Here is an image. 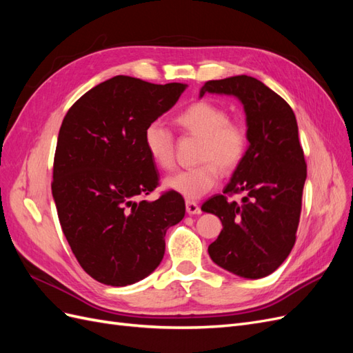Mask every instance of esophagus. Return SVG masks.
Instances as JSON below:
<instances>
[{
	"mask_svg": "<svg viewBox=\"0 0 353 353\" xmlns=\"http://www.w3.org/2000/svg\"><path fill=\"white\" fill-rule=\"evenodd\" d=\"M185 209H187V213H188V215H200V213H201V209H200V206L197 205L196 201H190V200H187V203H185Z\"/></svg>",
	"mask_w": 353,
	"mask_h": 353,
	"instance_id": "esophagus-1",
	"label": "esophagus"
}]
</instances>
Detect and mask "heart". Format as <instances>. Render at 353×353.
<instances>
[{
	"label": "heart",
	"instance_id": "1",
	"mask_svg": "<svg viewBox=\"0 0 353 353\" xmlns=\"http://www.w3.org/2000/svg\"><path fill=\"white\" fill-rule=\"evenodd\" d=\"M176 125L185 134L200 138L197 160L200 165L165 178L166 190L197 200L215 187L223 172L236 169L248 150V134L239 122L228 121V113L210 101H196L175 116ZM145 152L152 162L163 170L175 165L174 135L160 122L153 121L143 134Z\"/></svg>",
	"mask_w": 353,
	"mask_h": 353
}]
</instances>
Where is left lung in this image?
Instances as JSON below:
<instances>
[{"label": "left lung", "mask_w": 353, "mask_h": 353, "mask_svg": "<svg viewBox=\"0 0 353 353\" xmlns=\"http://www.w3.org/2000/svg\"><path fill=\"white\" fill-rule=\"evenodd\" d=\"M237 97L245 113L249 147L223 194L203 203L201 210L222 222L209 256L221 268L243 279L272 274L290 254L302 210L306 163L290 105L252 77L208 81L200 90ZM243 192L241 203L227 195Z\"/></svg>", "instance_id": "1"}]
</instances>
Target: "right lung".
Listing matches in <instances>:
<instances>
[{
    "mask_svg": "<svg viewBox=\"0 0 353 353\" xmlns=\"http://www.w3.org/2000/svg\"><path fill=\"white\" fill-rule=\"evenodd\" d=\"M185 88L117 74L85 92L63 119L52 197L74 258L103 284L123 287L150 275L163 259L168 228L185 215L174 191L137 200L159 184L143 143L145 126Z\"/></svg>",
    "mask_w": 353,
    "mask_h": 353,
    "instance_id": "right-lung-1",
    "label": "right lung"
}]
</instances>
